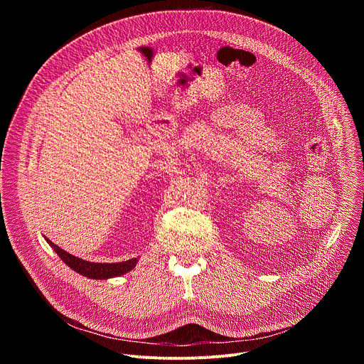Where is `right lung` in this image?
Listing matches in <instances>:
<instances>
[{
	"label": "right lung",
	"instance_id": "add662e5",
	"mask_svg": "<svg viewBox=\"0 0 364 364\" xmlns=\"http://www.w3.org/2000/svg\"><path fill=\"white\" fill-rule=\"evenodd\" d=\"M46 240L51 247L56 250V253L60 256V259L68 267H70L73 271H76L80 275L87 277L90 279H107V278H114V277L124 275V274L129 272L131 269H134L136 262H138V259H129V261L118 262V264L87 262V261H83V259H79V257L65 252L63 249H60L58 245H55L53 242H50L48 239H46Z\"/></svg>",
	"mask_w": 364,
	"mask_h": 364
}]
</instances>
